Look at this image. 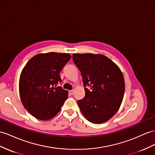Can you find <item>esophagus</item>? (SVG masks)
<instances>
[{"label":"esophagus","mask_w":155,"mask_h":155,"mask_svg":"<svg viewBox=\"0 0 155 155\" xmlns=\"http://www.w3.org/2000/svg\"><path fill=\"white\" fill-rule=\"evenodd\" d=\"M74 90H70V91H69V93H70V94H71V95H73V94H74Z\"/></svg>","instance_id":"esophagus-1"}]
</instances>
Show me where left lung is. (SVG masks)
<instances>
[{"instance_id":"8db88e82","label":"left lung","mask_w":155,"mask_h":155,"mask_svg":"<svg viewBox=\"0 0 155 155\" xmlns=\"http://www.w3.org/2000/svg\"><path fill=\"white\" fill-rule=\"evenodd\" d=\"M74 64L81 72L85 96L77 104L87 120L94 124L109 120L118 111L125 84L119 67L101 54H74Z\"/></svg>"}]
</instances>
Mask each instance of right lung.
<instances>
[{
	"mask_svg": "<svg viewBox=\"0 0 155 155\" xmlns=\"http://www.w3.org/2000/svg\"><path fill=\"white\" fill-rule=\"evenodd\" d=\"M71 58L69 54L50 52L35 55L23 69L19 90L24 107L34 117L48 120L61 110L68 92L61 86L59 73Z\"/></svg>",
	"mask_w": 155,
	"mask_h": 155,
	"instance_id": "obj_1",
	"label": "right lung"
}]
</instances>
